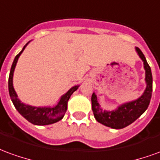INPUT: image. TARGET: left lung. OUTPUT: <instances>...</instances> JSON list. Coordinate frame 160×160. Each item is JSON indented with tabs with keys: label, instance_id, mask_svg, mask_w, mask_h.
<instances>
[{
	"label": "left lung",
	"instance_id": "left-lung-1",
	"mask_svg": "<svg viewBox=\"0 0 160 160\" xmlns=\"http://www.w3.org/2000/svg\"><path fill=\"white\" fill-rule=\"evenodd\" d=\"M135 51L139 57L143 62L145 69V82L146 89L137 99L126 102L118 105L112 111H106L101 108L98 101L97 95L95 92L92 95V109L93 111L95 119L106 127L121 129L133 123L141 115L147 111L152 92V76L151 68L148 65L146 57L141 50L135 47Z\"/></svg>",
	"mask_w": 160,
	"mask_h": 160
}]
</instances>
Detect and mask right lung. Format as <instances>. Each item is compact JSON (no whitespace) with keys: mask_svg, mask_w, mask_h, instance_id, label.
I'll list each match as a JSON object with an SVG mask.
<instances>
[{"mask_svg":"<svg viewBox=\"0 0 160 160\" xmlns=\"http://www.w3.org/2000/svg\"><path fill=\"white\" fill-rule=\"evenodd\" d=\"M29 42H27L26 45L23 47L22 50L15 56V58L13 60L8 78L9 95H10L11 100H12L14 107L16 108V110L19 111V113L22 116L23 118H26V120L30 122L31 123L34 124V125H40V126L49 125V124L57 122H59L60 120L62 119L64 115L66 113L68 99L71 97V95L79 88L80 86L77 85V86H73V87H71L66 93H64L62 97L60 98L57 104L56 105H53V106H43V107H42V106H32V105L22 103L19 100L18 95L14 90L13 83H12V78H13V73H14L17 62H18L20 55L22 54L24 49H26V47L28 45Z\"/></svg>","mask_w":160,"mask_h":160,"instance_id":"1","label":"right lung"}]
</instances>
